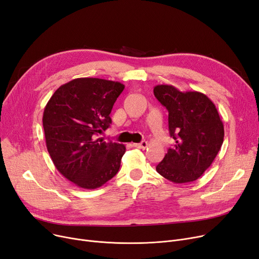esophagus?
Listing matches in <instances>:
<instances>
[{
	"mask_svg": "<svg viewBox=\"0 0 259 259\" xmlns=\"http://www.w3.org/2000/svg\"><path fill=\"white\" fill-rule=\"evenodd\" d=\"M133 146H134V147H137V148H140V149H145V148H147L148 143L146 141H143L141 143H134Z\"/></svg>",
	"mask_w": 259,
	"mask_h": 259,
	"instance_id": "obj_1",
	"label": "esophagus"
}]
</instances>
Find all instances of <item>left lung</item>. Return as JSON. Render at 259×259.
I'll use <instances>...</instances> for the list:
<instances>
[{
	"mask_svg": "<svg viewBox=\"0 0 259 259\" xmlns=\"http://www.w3.org/2000/svg\"><path fill=\"white\" fill-rule=\"evenodd\" d=\"M156 99L168 110V128L175 140L156 171L181 184L199 179L215 160L224 138V128L211 100L197 91L181 92L174 85L153 89Z\"/></svg>",
	"mask_w": 259,
	"mask_h": 259,
	"instance_id": "8db88e82",
	"label": "left lung"
}]
</instances>
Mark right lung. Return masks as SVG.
Returning a JSON list of instances; mask_svg holds the SVG:
<instances>
[{
	"instance_id": "add662e5",
	"label": "right lung",
	"mask_w": 259,
	"mask_h": 259,
	"mask_svg": "<svg viewBox=\"0 0 259 259\" xmlns=\"http://www.w3.org/2000/svg\"><path fill=\"white\" fill-rule=\"evenodd\" d=\"M125 85L100 78H76L56 90L43 112L47 148L57 170L84 189L113 178L125 145L105 142L110 113Z\"/></svg>"
}]
</instances>
